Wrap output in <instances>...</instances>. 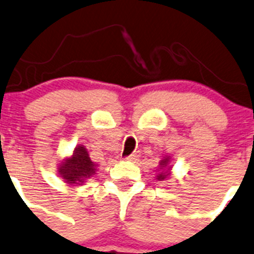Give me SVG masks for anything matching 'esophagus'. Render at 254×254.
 I'll use <instances>...</instances> for the list:
<instances>
[{
  "label": "esophagus",
  "instance_id": "esophagus-1",
  "mask_svg": "<svg viewBox=\"0 0 254 254\" xmlns=\"http://www.w3.org/2000/svg\"><path fill=\"white\" fill-rule=\"evenodd\" d=\"M137 158H138V154L137 153H132V154H130V156L125 157V159H127V161H131V162L136 161V159H137Z\"/></svg>",
  "mask_w": 254,
  "mask_h": 254
}]
</instances>
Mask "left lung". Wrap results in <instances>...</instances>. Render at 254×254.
Masks as SVG:
<instances>
[{
	"mask_svg": "<svg viewBox=\"0 0 254 254\" xmlns=\"http://www.w3.org/2000/svg\"><path fill=\"white\" fill-rule=\"evenodd\" d=\"M169 162H170V157H168V156H165L164 158L159 162L158 174H157V178H156L158 181H164V180H168V179H169L170 174H172V173H170L172 167L169 165Z\"/></svg>",
	"mask_w": 254,
	"mask_h": 254,
	"instance_id": "1",
	"label": "left lung"
}]
</instances>
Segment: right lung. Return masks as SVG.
<instances>
[{"label":"right lung","instance_id":"obj_1","mask_svg":"<svg viewBox=\"0 0 254 254\" xmlns=\"http://www.w3.org/2000/svg\"><path fill=\"white\" fill-rule=\"evenodd\" d=\"M60 175L64 183L68 185H82L97 172V164H95L89 157L87 149L84 146H78L74 149L70 158L62 162L60 167Z\"/></svg>","mask_w":254,"mask_h":254}]
</instances>
